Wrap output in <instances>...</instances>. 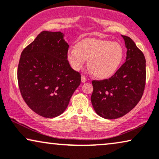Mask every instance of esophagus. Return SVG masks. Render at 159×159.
Masks as SVG:
<instances>
[{"mask_svg":"<svg viewBox=\"0 0 159 159\" xmlns=\"http://www.w3.org/2000/svg\"><path fill=\"white\" fill-rule=\"evenodd\" d=\"M81 81L83 82V83H85V82L87 81V78H86L84 75H82L81 76Z\"/></svg>","mask_w":159,"mask_h":159,"instance_id":"1","label":"esophagus"}]
</instances>
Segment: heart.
I'll return each instance as SVG.
<instances>
[{"label":"heart","instance_id":"b5f03b06","mask_svg":"<svg viewBox=\"0 0 159 159\" xmlns=\"http://www.w3.org/2000/svg\"><path fill=\"white\" fill-rule=\"evenodd\" d=\"M67 59L72 68L80 70L89 60L91 71L98 78H108L119 68L124 59V49L118 42L108 40L86 39L70 47Z\"/></svg>","mask_w":159,"mask_h":159}]
</instances>
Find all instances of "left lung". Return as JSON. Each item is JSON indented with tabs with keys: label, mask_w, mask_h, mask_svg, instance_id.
Returning <instances> with one entry per match:
<instances>
[{
	"label": "left lung",
	"mask_w": 159,
	"mask_h": 159,
	"mask_svg": "<svg viewBox=\"0 0 159 159\" xmlns=\"http://www.w3.org/2000/svg\"><path fill=\"white\" fill-rule=\"evenodd\" d=\"M125 42L126 62L108 79L92 81V106L101 117L116 119L132 111L143 96L145 86V58L129 37Z\"/></svg>",
	"instance_id": "left-lung-1"
}]
</instances>
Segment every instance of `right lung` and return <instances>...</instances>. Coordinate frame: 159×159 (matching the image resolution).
Segmentation results:
<instances>
[{
  "label": "right lung",
  "mask_w": 159,
  "mask_h": 159,
  "mask_svg": "<svg viewBox=\"0 0 159 159\" xmlns=\"http://www.w3.org/2000/svg\"><path fill=\"white\" fill-rule=\"evenodd\" d=\"M61 32L43 31L21 54L17 79L22 98L32 111L54 118L66 110L81 84V74L67 60L69 45Z\"/></svg>",
  "instance_id": "right-lung-1"
}]
</instances>
